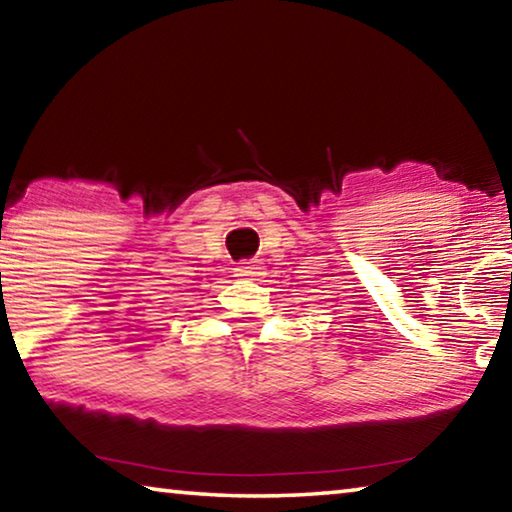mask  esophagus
Masks as SVG:
<instances>
[{
  "instance_id": "34e87169",
  "label": "esophagus",
  "mask_w": 512,
  "mask_h": 512,
  "mask_svg": "<svg viewBox=\"0 0 512 512\" xmlns=\"http://www.w3.org/2000/svg\"><path fill=\"white\" fill-rule=\"evenodd\" d=\"M235 275L244 277V280H255V277L262 275V266H259L257 262H241L235 268Z\"/></svg>"
}]
</instances>
